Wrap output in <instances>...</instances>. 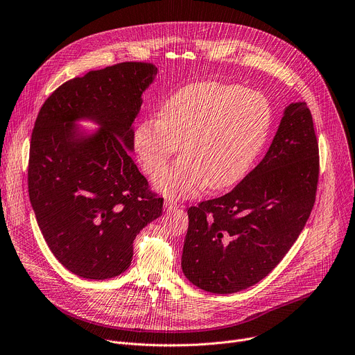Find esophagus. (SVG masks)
I'll list each match as a JSON object with an SVG mask.
<instances>
[{"label":"esophagus","mask_w":355,"mask_h":355,"mask_svg":"<svg viewBox=\"0 0 355 355\" xmlns=\"http://www.w3.org/2000/svg\"><path fill=\"white\" fill-rule=\"evenodd\" d=\"M177 202L175 201H171V200H166L164 201V209L166 211H173V209H177Z\"/></svg>","instance_id":"obj_1"}]
</instances>
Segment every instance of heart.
Returning a JSON list of instances; mask_svg holds the SVG:
<instances>
[{"label": "heart", "instance_id": "heart-1", "mask_svg": "<svg viewBox=\"0 0 355 355\" xmlns=\"http://www.w3.org/2000/svg\"><path fill=\"white\" fill-rule=\"evenodd\" d=\"M272 109L263 94L219 82L191 83L174 92L159 117L141 120L135 150L144 171L157 175L178 150L182 155L155 180L170 198H191L209 187L239 182L265 146Z\"/></svg>", "mask_w": 355, "mask_h": 355}]
</instances>
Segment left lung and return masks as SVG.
Returning <instances> with one entry per match:
<instances>
[{"instance_id":"obj_1","label":"left lung","mask_w":355,"mask_h":355,"mask_svg":"<svg viewBox=\"0 0 355 355\" xmlns=\"http://www.w3.org/2000/svg\"><path fill=\"white\" fill-rule=\"evenodd\" d=\"M318 143L304 102L290 103L263 157L231 192L188 208L181 268L228 295L266 277L299 238L315 201Z\"/></svg>"}]
</instances>
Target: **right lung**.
I'll return each instance as SVG.
<instances>
[{
	"instance_id": "obj_1",
	"label": "right lung",
	"mask_w": 355,
	"mask_h": 355,
	"mask_svg": "<svg viewBox=\"0 0 355 355\" xmlns=\"http://www.w3.org/2000/svg\"><path fill=\"white\" fill-rule=\"evenodd\" d=\"M157 68L123 62L59 86L32 130L28 192L38 227L56 259L94 280L119 276L132 263L133 242L163 214L128 151L143 92ZM101 125L85 134L74 124Z\"/></svg>"
}]
</instances>
